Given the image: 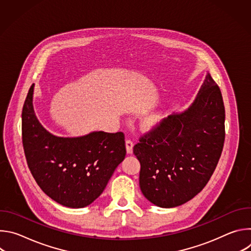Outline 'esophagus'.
Segmentation results:
<instances>
[{"instance_id":"1","label":"esophagus","mask_w":251,"mask_h":251,"mask_svg":"<svg viewBox=\"0 0 251 251\" xmlns=\"http://www.w3.org/2000/svg\"><path fill=\"white\" fill-rule=\"evenodd\" d=\"M133 147H134V143L131 140H126V151L128 154L133 153Z\"/></svg>"}]
</instances>
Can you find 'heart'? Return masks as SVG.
Masks as SVG:
<instances>
[{"label":"heart","instance_id":"1","mask_svg":"<svg viewBox=\"0 0 251 251\" xmlns=\"http://www.w3.org/2000/svg\"><path fill=\"white\" fill-rule=\"evenodd\" d=\"M162 119H163V117H162L160 114H156V115H154V116L151 118V122H152L153 124H159V123L162 121Z\"/></svg>","mask_w":251,"mask_h":251}]
</instances>
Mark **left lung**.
Masks as SVG:
<instances>
[{
  "instance_id": "8db88e82",
  "label": "left lung",
  "mask_w": 251,
  "mask_h": 251,
  "mask_svg": "<svg viewBox=\"0 0 251 251\" xmlns=\"http://www.w3.org/2000/svg\"><path fill=\"white\" fill-rule=\"evenodd\" d=\"M225 118L221 89L207 73L188 109L140 138L133 152L141 165L140 189L149 201L175 207L205 187L223 152Z\"/></svg>"
}]
</instances>
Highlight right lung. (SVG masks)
I'll return each instance as SVG.
<instances>
[{
	"label": "right lung",
	"instance_id": "right-lung-1",
	"mask_svg": "<svg viewBox=\"0 0 251 251\" xmlns=\"http://www.w3.org/2000/svg\"><path fill=\"white\" fill-rule=\"evenodd\" d=\"M32 84L22 113L23 145L35 182L50 199L71 208L92 203L104 191L126 155L122 132L93 131L80 137H58L35 116Z\"/></svg>",
	"mask_w": 251,
	"mask_h": 251
}]
</instances>
